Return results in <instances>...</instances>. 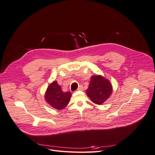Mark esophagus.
Returning a JSON list of instances; mask_svg holds the SVG:
<instances>
[{"instance_id": "obj_1", "label": "esophagus", "mask_w": 155, "mask_h": 155, "mask_svg": "<svg viewBox=\"0 0 155 155\" xmlns=\"http://www.w3.org/2000/svg\"><path fill=\"white\" fill-rule=\"evenodd\" d=\"M83 85H79V87H78V91H83Z\"/></svg>"}]
</instances>
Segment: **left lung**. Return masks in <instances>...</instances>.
Returning a JSON list of instances; mask_svg holds the SVG:
<instances>
[{
	"instance_id": "1",
	"label": "left lung",
	"mask_w": 155,
	"mask_h": 155,
	"mask_svg": "<svg viewBox=\"0 0 155 155\" xmlns=\"http://www.w3.org/2000/svg\"><path fill=\"white\" fill-rule=\"evenodd\" d=\"M112 87L107 79L101 76H93L87 90V94L94 104L100 105L111 95Z\"/></svg>"
}]
</instances>
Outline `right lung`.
Segmentation results:
<instances>
[{
    "label": "right lung",
    "mask_w": 155,
    "mask_h": 155,
    "mask_svg": "<svg viewBox=\"0 0 155 155\" xmlns=\"http://www.w3.org/2000/svg\"><path fill=\"white\" fill-rule=\"evenodd\" d=\"M71 95L70 92H64L58 82L54 81L47 88L45 99L54 109L61 110L68 104Z\"/></svg>",
    "instance_id": "obj_1"
}]
</instances>
